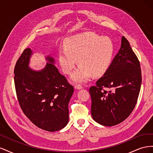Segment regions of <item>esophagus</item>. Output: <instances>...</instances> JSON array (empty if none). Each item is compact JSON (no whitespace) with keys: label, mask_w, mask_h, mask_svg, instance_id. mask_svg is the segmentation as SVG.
Here are the masks:
<instances>
[{"label":"esophagus","mask_w":153,"mask_h":153,"mask_svg":"<svg viewBox=\"0 0 153 153\" xmlns=\"http://www.w3.org/2000/svg\"><path fill=\"white\" fill-rule=\"evenodd\" d=\"M75 88L76 89L79 90V89H82V86L80 84H76V85H75Z\"/></svg>","instance_id":"esophagus-1"}]
</instances>
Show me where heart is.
Segmentation results:
<instances>
[{
	"label": "heart",
	"instance_id": "heart-1",
	"mask_svg": "<svg viewBox=\"0 0 153 153\" xmlns=\"http://www.w3.org/2000/svg\"><path fill=\"white\" fill-rule=\"evenodd\" d=\"M114 52L112 41L92 32L73 36L66 43V48L59 49V62L62 71L71 74L74 81L82 82L92 76L102 75L110 66Z\"/></svg>",
	"mask_w": 153,
	"mask_h": 153
}]
</instances>
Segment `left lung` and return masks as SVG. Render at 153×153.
I'll use <instances>...</instances> for the list:
<instances>
[{
  "mask_svg": "<svg viewBox=\"0 0 153 153\" xmlns=\"http://www.w3.org/2000/svg\"><path fill=\"white\" fill-rule=\"evenodd\" d=\"M141 83L140 62L123 36L118 53L96 85L89 89L92 119L106 126L124 121L135 108Z\"/></svg>",
  "mask_w": 153,
  "mask_h": 153,
  "instance_id": "8db88e82",
  "label": "left lung"
}]
</instances>
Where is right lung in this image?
<instances>
[{"instance_id": "add662e5", "label": "right lung", "mask_w": 153, "mask_h": 153, "mask_svg": "<svg viewBox=\"0 0 153 153\" xmlns=\"http://www.w3.org/2000/svg\"><path fill=\"white\" fill-rule=\"evenodd\" d=\"M32 51L25 48L16 61L14 80L18 103L23 112L36 126L45 131H59L69 121L68 104L74 92L66 77L47 57L42 70L29 68Z\"/></svg>"}]
</instances>
